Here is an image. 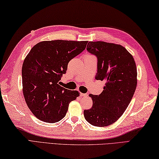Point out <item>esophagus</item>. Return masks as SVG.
<instances>
[{
  "label": "esophagus",
  "mask_w": 159,
  "mask_h": 159,
  "mask_svg": "<svg viewBox=\"0 0 159 159\" xmlns=\"http://www.w3.org/2000/svg\"><path fill=\"white\" fill-rule=\"evenodd\" d=\"M80 96H82V97H86V96H87L88 95H87V93H80Z\"/></svg>",
  "instance_id": "esophagus-1"
}]
</instances>
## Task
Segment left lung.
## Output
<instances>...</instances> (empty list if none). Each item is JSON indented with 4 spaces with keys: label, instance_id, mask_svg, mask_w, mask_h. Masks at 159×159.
Instances as JSON below:
<instances>
[{
    "label": "left lung",
    "instance_id": "left-lung-1",
    "mask_svg": "<svg viewBox=\"0 0 159 159\" xmlns=\"http://www.w3.org/2000/svg\"><path fill=\"white\" fill-rule=\"evenodd\" d=\"M87 50L98 59L96 79L106 83L100 95L89 94L93 105L84 111V116L93 126H107L122 116L133 98L137 83L136 63L120 44L89 42Z\"/></svg>",
    "mask_w": 159,
    "mask_h": 159
}]
</instances>
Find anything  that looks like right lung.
Masks as SVG:
<instances>
[{
	"mask_svg": "<svg viewBox=\"0 0 159 159\" xmlns=\"http://www.w3.org/2000/svg\"><path fill=\"white\" fill-rule=\"evenodd\" d=\"M87 41L52 40L39 42L24 61L23 95L29 109L39 120L55 123L66 116L78 91L59 85L69 61L85 49Z\"/></svg>",
	"mask_w": 159,
	"mask_h": 159,
	"instance_id": "add662e5",
	"label": "right lung"
}]
</instances>
